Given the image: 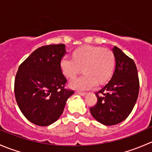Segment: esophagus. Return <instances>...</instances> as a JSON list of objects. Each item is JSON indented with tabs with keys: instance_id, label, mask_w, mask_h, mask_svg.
<instances>
[{
	"instance_id": "obj_1",
	"label": "esophagus",
	"mask_w": 152,
	"mask_h": 152,
	"mask_svg": "<svg viewBox=\"0 0 152 152\" xmlns=\"http://www.w3.org/2000/svg\"><path fill=\"white\" fill-rule=\"evenodd\" d=\"M77 93L79 95H80V96H85L86 95V93H85V92H80V91H78Z\"/></svg>"
}]
</instances>
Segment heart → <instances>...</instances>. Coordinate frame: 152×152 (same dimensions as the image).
<instances>
[{
	"label": "heart",
	"instance_id": "obj_1",
	"mask_svg": "<svg viewBox=\"0 0 152 152\" xmlns=\"http://www.w3.org/2000/svg\"><path fill=\"white\" fill-rule=\"evenodd\" d=\"M59 66L64 76L73 79L83 69L84 74L70 82L75 90H85L110 81L115 67V57L112 50L96 45H83L75 49L73 57L62 56ZM83 68L82 69V67Z\"/></svg>",
	"mask_w": 152,
	"mask_h": 152
}]
</instances>
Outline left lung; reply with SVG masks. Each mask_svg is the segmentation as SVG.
Returning <instances> with one entry per match:
<instances>
[{
  "mask_svg": "<svg viewBox=\"0 0 152 152\" xmlns=\"http://www.w3.org/2000/svg\"><path fill=\"white\" fill-rule=\"evenodd\" d=\"M113 51L115 57L113 76L96 93L98 102L90 109L93 118L106 126L115 125L128 117L137 102L140 88L137 67L133 59L116 46Z\"/></svg>",
  "mask_w": 152,
  "mask_h": 152,
  "instance_id": "left-lung-1",
  "label": "left lung"
}]
</instances>
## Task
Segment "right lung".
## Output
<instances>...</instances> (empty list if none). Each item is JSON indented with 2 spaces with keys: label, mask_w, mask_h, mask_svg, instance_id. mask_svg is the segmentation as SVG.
I'll return each instance as SVG.
<instances>
[{
  "label": "right lung",
  "mask_w": 152,
  "mask_h": 152,
  "mask_svg": "<svg viewBox=\"0 0 152 152\" xmlns=\"http://www.w3.org/2000/svg\"><path fill=\"white\" fill-rule=\"evenodd\" d=\"M65 53L64 44L42 46L18 67L15 99L23 115L34 124L46 126L54 123L74 93L65 89L67 79L59 66Z\"/></svg>",
  "instance_id": "right-lung-1"
}]
</instances>
